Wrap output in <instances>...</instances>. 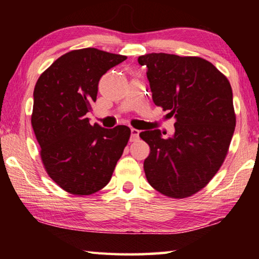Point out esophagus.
Instances as JSON below:
<instances>
[{
    "instance_id": "1",
    "label": "esophagus",
    "mask_w": 259,
    "mask_h": 259,
    "mask_svg": "<svg viewBox=\"0 0 259 259\" xmlns=\"http://www.w3.org/2000/svg\"><path fill=\"white\" fill-rule=\"evenodd\" d=\"M138 138H139V130L131 128V137H130V139L131 140H137Z\"/></svg>"
}]
</instances>
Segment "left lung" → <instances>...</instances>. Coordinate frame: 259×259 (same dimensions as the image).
Segmentation results:
<instances>
[{"label":"left lung","instance_id":"obj_1","mask_svg":"<svg viewBox=\"0 0 259 259\" xmlns=\"http://www.w3.org/2000/svg\"><path fill=\"white\" fill-rule=\"evenodd\" d=\"M138 63L147 67L153 102L176 119L170 137L159 129L139 134L151 148L146 178L161 194L187 198L211 181L229 152L236 122L231 84L200 57L160 52Z\"/></svg>","mask_w":259,"mask_h":259}]
</instances>
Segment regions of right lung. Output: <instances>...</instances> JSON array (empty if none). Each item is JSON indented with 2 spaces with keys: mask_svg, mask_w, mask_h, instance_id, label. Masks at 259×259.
<instances>
[{
  "mask_svg": "<svg viewBox=\"0 0 259 259\" xmlns=\"http://www.w3.org/2000/svg\"><path fill=\"white\" fill-rule=\"evenodd\" d=\"M126 59L95 48L59 57L34 88L32 126L46 171L74 195H90L111 181L130 138V128L91 125L87 113L97 99L98 83Z\"/></svg>",
  "mask_w": 259,
  "mask_h": 259,
  "instance_id": "right-lung-1",
  "label": "right lung"
}]
</instances>
